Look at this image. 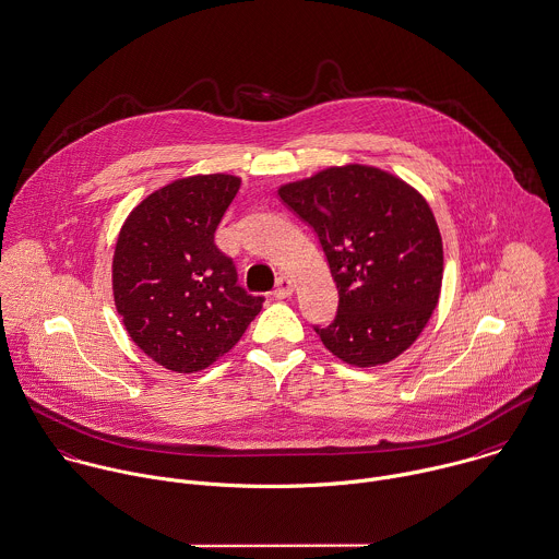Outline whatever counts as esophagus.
<instances>
[{
  "label": "esophagus",
  "instance_id": "esophagus-1",
  "mask_svg": "<svg viewBox=\"0 0 559 559\" xmlns=\"http://www.w3.org/2000/svg\"><path fill=\"white\" fill-rule=\"evenodd\" d=\"M293 280L290 277H286V275H282L280 280H277V286H275V290H273V295L277 297V299H286V297H290L293 295Z\"/></svg>",
  "mask_w": 559,
  "mask_h": 559
}]
</instances>
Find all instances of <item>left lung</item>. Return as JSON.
<instances>
[{"label": "left lung", "mask_w": 559, "mask_h": 559, "mask_svg": "<svg viewBox=\"0 0 559 559\" xmlns=\"http://www.w3.org/2000/svg\"><path fill=\"white\" fill-rule=\"evenodd\" d=\"M308 223L338 288L323 345L354 367L403 354L436 310L442 286V238L427 201L399 178L365 165L332 167L280 188Z\"/></svg>", "instance_id": "left-lung-1"}]
</instances>
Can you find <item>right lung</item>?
Listing matches in <instances>:
<instances>
[{
    "instance_id": "1",
    "label": "right lung",
    "mask_w": 559,
    "mask_h": 559,
    "mask_svg": "<svg viewBox=\"0 0 559 559\" xmlns=\"http://www.w3.org/2000/svg\"><path fill=\"white\" fill-rule=\"evenodd\" d=\"M234 176H194L152 192L121 227L115 306L130 338L169 371L194 372L227 354L262 308L214 231L234 201Z\"/></svg>"
}]
</instances>
